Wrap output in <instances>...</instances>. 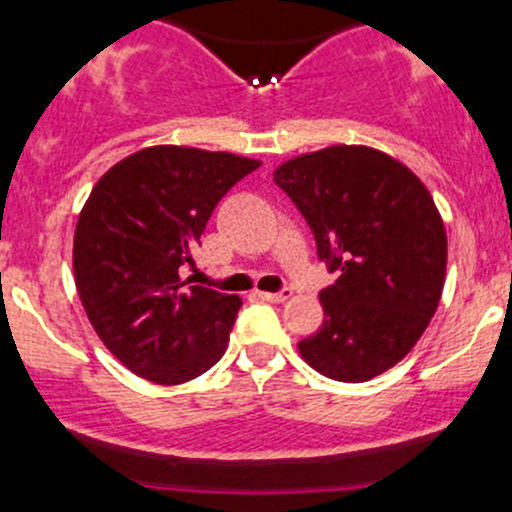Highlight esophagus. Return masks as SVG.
Here are the masks:
<instances>
[{
    "instance_id": "34e87169",
    "label": "esophagus",
    "mask_w": 512,
    "mask_h": 512,
    "mask_svg": "<svg viewBox=\"0 0 512 512\" xmlns=\"http://www.w3.org/2000/svg\"><path fill=\"white\" fill-rule=\"evenodd\" d=\"M257 295L267 302H285V300H290L292 290L290 287H282V290H277V292H257Z\"/></svg>"
}]
</instances>
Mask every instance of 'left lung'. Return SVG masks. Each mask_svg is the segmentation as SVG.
<instances>
[{
	"mask_svg": "<svg viewBox=\"0 0 512 512\" xmlns=\"http://www.w3.org/2000/svg\"><path fill=\"white\" fill-rule=\"evenodd\" d=\"M337 280L320 290L325 322L297 342L307 365L365 382L398 365L428 327L445 285L448 240L423 182L370 147L335 145L275 170Z\"/></svg>",
	"mask_w": 512,
	"mask_h": 512,
	"instance_id": "1",
	"label": "left lung"
}]
</instances>
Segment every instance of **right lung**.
<instances>
[{"label": "right lung", "mask_w": 512, "mask_h": 512, "mask_svg": "<svg viewBox=\"0 0 512 512\" xmlns=\"http://www.w3.org/2000/svg\"><path fill=\"white\" fill-rule=\"evenodd\" d=\"M257 160L150 147L94 185L74 232V282L107 350L135 375L180 385L225 355L242 300L182 280L217 202Z\"/></svg>", "instance_id": "1"}]
</instances>
